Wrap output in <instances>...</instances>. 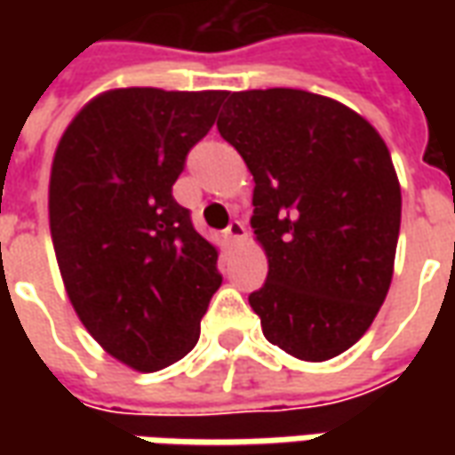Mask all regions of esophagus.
<instances>
[{
    "mask_svg": "<svg viewBox=\"0 0 455 455\" xmlns=\"http://www.w3.org/2000/svg\"><path fill=\"white\" fill-rule=\"evenodd\" d=\"M227 238L228 241H241V238H246V227H243L241 221H231L227 228Z\"/></svg>",
    "mask_w": 455,
    "mask_h": 455,
    "instance_id": "obj_1",
    "label": "esophagus"
}]
</instances>
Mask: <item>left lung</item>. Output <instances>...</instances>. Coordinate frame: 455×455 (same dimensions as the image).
I'll use <instances>...</instances> for the list:
<instances>
[{
	"label": "left lung",
	"instance_id": "obj_1",
	"mask_svg": "<svg viewBox=\"0 0 455 455\" xmlns=\"http://www.w3.org/2000/svg\"><path fill=\"white\" fill-rule=\"evenodd\" d=\"M219 133L253 175L266 285L248 302L273 346L322 363L380 312L395 270L402 192L371 121L324 94L228 92Z\"/></svg>",
	"mask_w": 455,
	"mask_h": 455
}]
</instances>
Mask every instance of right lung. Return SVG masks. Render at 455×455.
<instances>
[{
    "mask_svg": "<svg viewBox=\"0 0 455 455\" xmlns=\"http://www.w3.org/2000/svg\"><path fill=\"white\" fill-rule=\"evenodd\" d=\"M227 92L97 94L55 148L48 219L65 292L112 358L153 372L188 355L221 285L219 251L172 197Z\"/></svg>",
    "mask_w": 455,
    "mask_h": 455,
    "instance_id": "obj_1",
    "label": "right lung"
}]
</instances>
